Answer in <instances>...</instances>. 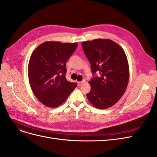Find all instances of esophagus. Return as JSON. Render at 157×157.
<instances>
[{"instance_id":"34e87169","label":"esophagus","mask_w":157,"mask_h":157,"mask_svg":"<svg viewBox=\"0 0 157 157\" xmlns=\"http://www.w3.org/2000/svg\"><path fill=\"white\" fill-rule=\"evenodd\" d=\"M84 82H85V80H82V81H78V82H77V84H78V86H81V85L84 83Z\"/></svg>"}]
</instances>
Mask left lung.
<instances>
[{
	"label": "left lung",
	"instance_id": "1",
	"mask_svg": "<svg viewBox=\"0 0 157 157\" xmlns=\"http://www.w3.org/2000/svg\"><path fill=\"white\" fill-rule=\"evenodd\" d=\"M82 48L88 58L92 73H99L89 84L87 98L98 109L110 107L124 94L129 81V65L124 50L109 39H98L82 42Z\"/></svg>",
	"mask_w": 157,
	"mask_h": 157
}]
</instances>
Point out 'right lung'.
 <instances>
[{
    "label": "right lung",
    "instance_id": "right-lung-1",
    "mask_svg": "<svg viewBox=\"0 0 157 157\" xmlns=\"http://www.w3.org/2000/svg\"><path fill=\"white\" fill-rule=\"evenodd\" d=\"M78 46L47 41L33 51L28 65L29 82L39 101L48 107L61 105L77 87L65 78L66 62Z\"/></svg>",
    "mask_w": 157,
    "mask_h": 157
}]
</instances>
